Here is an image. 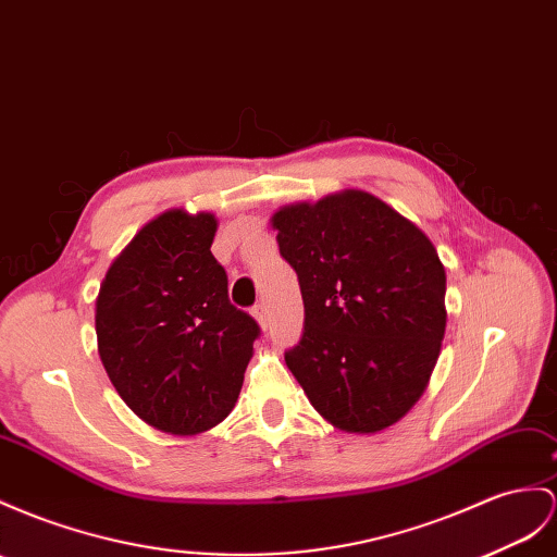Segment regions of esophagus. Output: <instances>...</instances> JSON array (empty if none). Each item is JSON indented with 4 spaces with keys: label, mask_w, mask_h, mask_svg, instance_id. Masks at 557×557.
Segmentation results:
<instances>
[{
    "label": "esophagus",
    "mask_w": 557,
    "mask_h": 557,
    "mask_svg": "<svg viewBox=\"0 0 557 557\" xmlns=\"http://www.w3.org/2000/svg\"><path fill=\"white\" fill-rule=\"evenodd\" d=\"M253 318H256V322L261 324V330H268V324H270V320H268V310H265V306L263 304H259V306H253Z\"/></svg>",
    "instance_id": "34e87169"
}]
</instances>
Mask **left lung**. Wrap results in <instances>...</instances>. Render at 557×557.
<instances>
[{
	"mask_svg": "<svg viewBox=\"0 0 557 557\" xmlns=\"http://www.w3.org/2000/svg\"><path fill=\"white\" fill-rule=\"evenodd\" d=\"M273 227L306 308L284 362L310 405L346 433L400 421L445 338L447 275L433 242L364 190L282 207Z\"/></svg>",
	"mask_w": 557,
	"mask_h": 557,
	"instance_id": "1",
	"label": "left lung"
}]
</instances>
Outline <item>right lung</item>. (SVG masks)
Returning a JSON list of instances; mask_svg holds the SVG:
<instances>
[{
  "label": "right lung",
  "mask_w": 557,
  "mask_h": 557,
  "mask_svg": "<svg viewBox=\"0 0 557 557\" xmlns=\"http://www.w3.org/2000/svg\"><path fill=\"white\" fill-rule=\"evenodd\" d=\"M216 216L169 209L108 268L96 298L98 355L138 419L197 435L231 414L261 330L227 298Z\"/></svg>",
  "instance_id": "obj_1"
}]
</instances>
